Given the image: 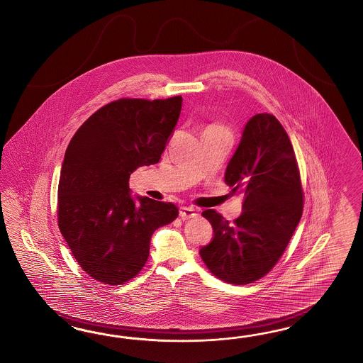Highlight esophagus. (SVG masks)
I'll use <instances>...</instances> for the list:
<instances>
[{
  "label": "esophagus",
  "instance_id": "esophagus-1",
  "mask_svg": "<svg viewBox=\"0 0 363 363\" xmlns=\"http://www.w3.org/2000/svg\"><path fill=\"white\" fill-rule=\"evenodd\" d=\"M198 213H196V210L193 208V207H182L181 210H179V216L185 220V219H191V218H195Z\"/></svg>",
  "mask_w": 363,
  "mask_h": 363
}]
</instances>
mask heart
<instances>
[{
	"mask_svg": "<svg viewBox=\"0 0 363 363\" xmlns=\"http://www.w3.org/2000/svg\"><path fill=\"white\" fill-rule=\"evenodd\" d=\"M211 127H218V125H211Z\"/></svg>",
	"mask_w": 363,
	"mask_h": 363,
	"instance_id": "obj_1",
	"label": "heart"
}]
</instances>
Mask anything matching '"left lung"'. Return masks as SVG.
I'll return each mask as SVG.
<instances>
[{"instance_id":"obj_1","label":"left lung","mask_w":363,"mask_h":363,"mask_svg":"<svg viewBox=\"0 0 363 363\" xmlns=\"http://www.w3.org/2000/svg\"><path fill=\"white\" fill-rule=\"evenodd\" d=\"M242 195V213L233 224L206 210L213 239L199 250L219 279L247 284L265 277L291 240L303 213V191L289 135L272 114L252 116L224 176Z\"/></svg>"}]
</instances>
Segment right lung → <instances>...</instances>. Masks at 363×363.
Here are the masks:
<instances>
[{
	"label": "right lung",
	"instance_id": "obj_1",
	"mask_svg": "<svg viewBox=\"0 0 363 363\" xmlns=\"http://www.w3.org/2000/svg\"><path fill=\"white\" fill-rule=\"evenodd\" d=\"M182 97L122 98L101 107L73 135L62 161L57 220L82 270L123 284L150 256L153 232L178 216L173 203L131 196L130 176L157 164L178 122Z\"/></svg>",
	"mask_w": 363,
	"mask_h": 363
}]
</instances>
